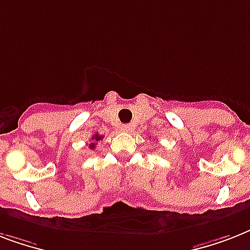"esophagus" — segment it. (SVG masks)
Listing matches in <instances>:
<instances>
[{"mask_svg":"<svg viewBox=\"0 0 250 250\" xmlns=\"http://www.w3.org/2000/svg\"><path fill=\"white\" fill-rule=\"evenodd\" d=\"M122 128H123V131H125V132H129V131H132V125H122Z\"/></svg>","mask_w":250,"mask_h":250,"instance_id":"34e87169","label":"esophagus"}]
</instances>
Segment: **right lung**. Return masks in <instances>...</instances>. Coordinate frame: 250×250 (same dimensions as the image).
<instances>
[{
  "label": "right lung",
  "mask_w": 250,
  "mask_h": 250,
  "mask_svg": "<svg viewBox=\"0 0 250 250\" xmlns=\"http://www.w3.org/2000/svg\"><path fill=\"white\" fill-rule=\"evenodd\" d=\"M101 139H104V136H101V135H98V133H94L93 136H92V140H93V143H90V144H89V149H94V148H96V143L101 140Z\"/></svg>",
  "instance_id": "add662e5"
}]
</instances>
